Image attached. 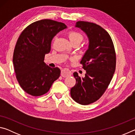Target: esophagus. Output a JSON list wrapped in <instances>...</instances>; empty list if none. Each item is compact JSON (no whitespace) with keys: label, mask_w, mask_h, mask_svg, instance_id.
<instances>
[{"label":"esophagus","mask_w":135,"mask_h":135,"mask_svg":"<svg viewBox=\"0 0 135 135\" xmlns=\"http://www.w3.org/2000/svg\"><path fill=\"white\" fill-rule=\"evenodd\" d=\"M72 73L71 72V71L70 70L67 69V68H64L62 70H61V76H62L63 77H68L71 76Z\"/></svg>","instance_id":"obj_1"}]
</instances>
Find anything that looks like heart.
I'll return each mask as SVG.
<instances>
[{
    "label": "heart",
    "instance_id": "obj_1",
    "mask_svg": "<svg viewBox=\"0 0 135 135\" xmlns=\"http://www.w3.org/2000/svg\"><path fill=\"white\" fill-rule=\"evenodd\" d=\"M68 37L69 38L70 42L73 43H81L83 40V36L81 33L76 31H71L68 33Z\"/></svg>",
    "mask_w": 135,
    "mask_h": 135
}]
</instances>
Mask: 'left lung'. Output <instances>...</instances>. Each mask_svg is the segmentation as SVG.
<instances>
[{"label": "left lung", "mask_w": 135, "mask_h": 135, "mask_svg": "<svg viewBox=\"0 0 135 135\" xmlns=\"http://www.w3.org/2000/svg\"><path fill=\"white\" fill-rule=\"evenodd\" d=\"M76 27L86 34L89 45L80 61L85 76L73 73L76 83L70 93L76 102L86 105L97 101L105 92L115 70L116 55L110 36L102 27L81 21Z\"/></svg>", "instance_id": "left-lung-1"}]
</instances>
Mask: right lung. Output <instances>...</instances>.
<instances>
[{"label":"right lung","mask_w":135,"mask_h":135,"mask_svg":"<svg viewBox=\"0 0 135 135\" xmlns=\"http://www.w3.org/2000/svg\"><path fill=\"white\" fill-rule=\"evenodd\" d=\"M66 28L62 22L42 20L30 24L18 37L13 64L18 83L28 94L33 97L45 94L60 76V69L46 65L44 59L51 51L52 38Z\"/></svg>","instance_id":"add662e5"}]
</instances>
